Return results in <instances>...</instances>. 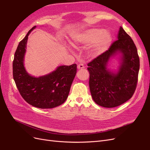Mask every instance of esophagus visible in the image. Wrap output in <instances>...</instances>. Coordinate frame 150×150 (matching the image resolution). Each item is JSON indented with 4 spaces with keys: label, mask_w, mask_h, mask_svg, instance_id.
<instances>
[{
    "label": "esophagus",
    "mask_w": 150,
    "mask_h": 150,
    "mask_svg": "<svg viewBox=\"0 0 150 150\" xmlns=\"http://www.w3.org/2000/svg\"><path fill=\"white\" fill-rule=\"evenodd\" d=\"M84 66L83 65V64H81V63H80V64H79L78 65V69H84Z\"/></svg>",
    "instance_id": "obj_1"
}]
</instances>
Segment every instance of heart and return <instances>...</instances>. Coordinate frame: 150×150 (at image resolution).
Returning a JSON list of instances; mask_svg holds the SVG:
<instances>
[{
    "label": "heart",
    "mask_w": 150,
    "mask_h": 150,
    "mask_svg": "<svg viewBox=\"0 0 150 150\" xmlns=\"http://www.w3.org/2000/svg\"><path fill=\"white\" fill-rule=\"evenodd\" d=\"M111 40V34L107 30L101 31L99 29H93L83 34H78L72 38V44L76 46L81 42H93L95 53H101L108 47Z\"/></svg>",
    "instance_id": "b5f03b06"
}]
</instances>
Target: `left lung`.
I'll list each match as a JSON object with an SVG mask.
<instances>
[{
  "label": "left lung",
  "instance_id": "obj_1",
  "mask_svg": "<svg viewBox=\"0 0 150 150\" xmlns=\"http://www.w3.org/2000/svg\"><path fill=\"white\" fill-rule=\"evenodd\" d=\"M117 39L108 50L88 64L91 94L94 102L104 108H115L128 101L138 83L139 58L137 47L122 27ZM117 52L123 54L122 64L114 74L107 69V64Z\"/></svg>",
  "mask_w": 150,
  "mask_h": 150
}]
</instances>
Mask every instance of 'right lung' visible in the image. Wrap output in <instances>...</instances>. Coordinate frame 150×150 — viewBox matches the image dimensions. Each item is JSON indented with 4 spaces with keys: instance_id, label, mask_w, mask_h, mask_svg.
Instances as JSON below:
<instances>
[{
    "instance_id": "right-lung-1",
    "label": "right lung",
    "mask_w": 150,
    "mask_h": 150,
    "mask_svg": "<svg viewBox=\"0 0 150 150\" xmlns=\"http://www.w3.org/2000/svg\"><path fill=\"white\" fill-rule=\"evenodd\" d=\"M34 26L18 45L14 54L13 78L21 96L30 105L47 109L61 105L66 100L77 72V64L61 66L46 76L34 78L24 67V56L28 35Z\"/></svg>"
}]
</instances>
